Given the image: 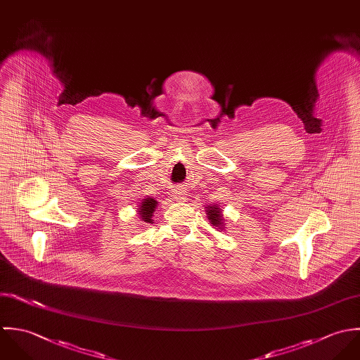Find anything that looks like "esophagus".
<instances>
[{
	"label": "esophagus",
	"instance_id": "obj_1",
	"mask_svg": "<svg viewBox=\"0 0 360 360\" xmlns=\"http://www.w3.org/2000/svg\"><path fill=\"white\" fill-rule=\"evenodd\" d=\"M188 192H186V189H184V188H176V189H174V196H175V199L176 200H179V202H186V195Z\"/></svg>",
	"mask_w": 360,
	"mask_h": 360
}]
</instances>
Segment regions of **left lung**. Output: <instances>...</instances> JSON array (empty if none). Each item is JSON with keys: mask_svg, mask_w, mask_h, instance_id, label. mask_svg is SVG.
Returning <instances> with one entry per match:
<instances>
[{"mask_svg": "<svg viewBox=\"0 0 360 360\" xmlns=\"http://www.w3.org/2000/svg\"><path fill=\"white\" fill-rule=\"evenodd\" d=\"M206 214H207V218L210 219L212 225L216 228L217 231H224L226 219H224L222 210H221L219 205H207L206 206Z\"/></svg>", "mask_w": 360, "mask_h": 360, "instance_id": "1", "label": "left lung"}]
</instances>
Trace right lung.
Wrapping results in <instances>:
<instances>
[{"mask_svg": "<svg viewBox=\"0 0 360 360\" xmlns=\"http://www.w3.org/2000/svg\"><path fill=\"white\" fill-rule=\"evenodd\" d=\"M155 209H157V200L154 198L146 196L139 202L136 213L139 214L141 221L151 224L153 222V214L155 213Z\"/></svg>", "mask_w": 360, "mask_h": 360, "instance_id": "obj_1", "label": "right lung"}]
</instances>
